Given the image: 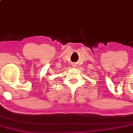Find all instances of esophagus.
Returning a JSON list of instances; mask_svg holds the SVG:
<instances>
[{
	"label": "esophagus",
	"mask_w": 133,
	"mask_h": 133,
	"mask_svg": "<svg viewBox=\"0 0 133 133\" xmlns=\"http://www.w3.org/2000/svg\"><path fill=\"white\" fill-rule=\"evenodd\" d=\"M72 66H73V67H76V65H75V64H73V65H72Z\"/></svg>",
	"instance_id": "1"
}]
</instances>
